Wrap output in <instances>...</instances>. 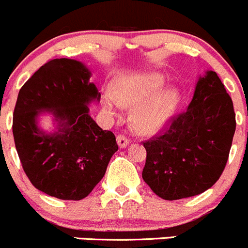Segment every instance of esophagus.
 Masks as SVG:
<instances>
[{"instance_id": "obj_1", "label": "esophagus", "mask_w": 248, "mask_h": 248, "mask_svg": "<svg viewBox=\"0 0 248 248\" xmlns=\"http://www.w3.org/2000/svg\"><path fill=\"white\" fill-rule=\"evenodd\" d=\"M116 140H117V144H119L120 148H126L127 145L129 144L128 138H127L126 136H124V135H119V136H117Z\"/></svg>"}]
</instances>
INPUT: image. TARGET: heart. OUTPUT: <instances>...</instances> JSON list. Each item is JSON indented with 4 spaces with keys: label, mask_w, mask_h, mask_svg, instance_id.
Masks as SVG:
<instances>
[{
    "label": "heart",
    "mask_w": 248,
    "mask_h": 248,
    "mask_svg": "<svg viewBox=\"0 0 248 248\" xmlns=\"http://www.w3.org/2000/svg\"><path fill=\"white\" fill-rule=\"evenodd\" d=\"M164 80L165 79L163 76L150 73L138 79L124 83L115 92V94L106 93L103 99L104 108L108 112L115 113L120 104L138 105L140 103L141 105L137 106L132 112V124L142 133L154 131L168 117L177 98V90L171 87L165 88L156 93L152 98L150 97L163 85Z\"/></svg>",
    "instance_id": "b5f03b06"
}]
</instances>
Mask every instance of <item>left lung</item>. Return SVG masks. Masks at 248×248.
I'll return each mask as SVG.
<instances>
[{
	"label": "left lung",
	"mask_w": 248,
	"mask_h": 248,
	"mask_svg": "<svg viewBox=\"0 0 248 248\" xmlns=\"http://www.w3.org/2000/svg\"><path fill=\"white\" fill-rule=\"evenodd\" d=\"M235 129L230 95L215 72H205L187 110L143 142L147 150L143 180L166 201L203 193L223 173Z\"/></svg>",
	"instance_id": "left-lung-1"
}]
</instances>
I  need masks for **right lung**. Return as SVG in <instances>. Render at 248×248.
Wrapping results in <instances>:
<instances>
[{"instance_id": "right-lung-1", "label": "right lung", "mask_w": 248, "mask_h": 248, "mask_svg": "<svg viewBox=\"0 0 248 248\" xmlns=\"http://www.w3.org/2000/svg\"><path fill=\"white\" fill-rule=\"evenodd\" d=\"M79 61L46 62L20 88L13 112V137L23 170L35 188L64 201L83 200L105 175L119 145L111 131L90 117L100 93ZM52 113L58 129L46 134L37 116Z\"/></svg>"}]
</instances>
